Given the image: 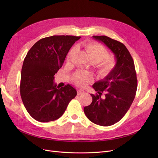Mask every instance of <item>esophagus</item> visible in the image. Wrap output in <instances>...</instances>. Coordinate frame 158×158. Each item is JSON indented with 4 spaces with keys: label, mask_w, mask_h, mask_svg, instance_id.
Masks as SVG:
<instances>
[{
    "label": "esophagus",
    "mask_w": 158,
    "mask_h": 158,
    "mask_svg": "<svg viewBox=\"0 0 158 158\" xmlns=\"http://www.w3.org/2000/svg\"><path fill=\"white\" fill-rule=\"evenodd\" d=\"M84 93H85V92H84V90H82V89H78V90L77 91V94H78V95H82V94H84Z\"/></svg>",
    "instance_id": "obj_1"
}]
</instances>
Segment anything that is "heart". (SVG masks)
<instances>
[{"instance_id": "b5f03b06", "label": "heart", "mask_w": 158, "mask_h": 158, "mask_svg": "<svg viewBox=\"0 0 158 158\" xmlns=\"http://www.w3.org/2000/svg\"><path fill=\"white\" fill-rule=\"evenodd\" d=\"M86 53L94 63H98V73L99 76L105 78L111 74L116 66V60L112 56H108V52L105 47L95 42L89 43L85 46ZM77 48L73 47L68 55V59L76 52ZM74 82L79 86L85 87L94 80L93 74L86 71H78L74 76Z\"/></svg>"}]
</instances>
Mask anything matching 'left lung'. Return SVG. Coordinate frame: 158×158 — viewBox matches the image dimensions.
<instances>
[{"mask_svg":"<svg viewBox=\"0 0 158 158\" xmlns=\"http://www.w3.org/2000/svg\"><path fill=\"white\" fill-rule=\"evenodd\" d=\"M112 51L116 66L107 77L92 85L96 95L90 94L92 102L84 108L85 115L96 125L107 127L118 122L125 116L135 98L137 78L134 60L125 45L105 35H94ZM106 93L103 100L101 95Z\"/></svg>","mask_w":158,"mask_h":158,"instance_id":"8db88e82","label":"left lung"}]
</instances>
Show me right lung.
Returning <instances> with one entry per match:
<instances>
[{"instance_id":"obj_1","label":"right lung","mask_w":158,"mask_h":158,"mask_svg":"<svg viewBox=\"0 0 158 158\" xmlns=\"http://www.w3.org/2000/svg\"><path fill=\"white\" fill-rule=\"evenodd\" d=\"M80 37L43 38L27 52L21 72L20 95L27 111L35 120L47 123L58 119L77 94L70 84L59 88L53 80L71 47Z\"/></svg>"}]
</instances>
